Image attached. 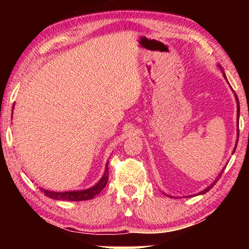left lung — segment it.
I'll list each match as a JSON object with an SVG mask.
<instances>
[{
    "label": "left lung",
    "instance_id": "8db88e82",
    "mask_svg": "<svg viewBox=\"0 0 249 249\" xmlns=\"http://www.w3.org/2000/svg\"><path fill=\"white\" fill-rule=\"evenodd\" d=\"M219 67H220V66H219ZM220 69L222 70V72H223V76H224V78H226V79H227V77H226V74H224V71H223V69H222V68H221V67H220ZM236 100H237V105H238V112H237V113H238V119H239V101H238V97H237V95H236ZM238 124H239V122H238ZM238 125H239V124H238ZM238 136H239V127H238ZM236 146H237V144H236ZM234 149H236V147H234ZM234 149H233V152H234ZM222 172H223V170H222ZM222 172H221L220 175H219V178H220V177H221V175H222ZM219 178H216V180H215V181H214V182L212 183V185H211L210 187H207L206 189H204L203 192H200L199 194H205L206 192H209V190H210L211 188H212V187H213L214 185H215V182L217 181V180H219Z\"/></svg>",
    "mask_w": 249,
    "mask_h": 249
}]
</instances>
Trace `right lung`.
I'll return each instance as SVG.
<instances>
[{"mask_svg":"<svg viewBox=\"0 0 249 249\" xmlns=\"http://www.w3.org/2000/svg\"><path fill=\"white\" fill-rule=\"evenodd\" d=\"M108 163H107V169H105L104 176L94 187L86 190H79V192H64V193H57V192H51V190H45L40 188L44 195L50 197V198L57 199V200H72V202H79V200H87L94 198L95 196L98 195L107 183L108 179Z\"/></svg>","mask_w":249,"mask_h":249,"instance_id":"add662e5","label":"right lung"}]
</instances>
